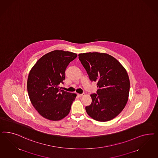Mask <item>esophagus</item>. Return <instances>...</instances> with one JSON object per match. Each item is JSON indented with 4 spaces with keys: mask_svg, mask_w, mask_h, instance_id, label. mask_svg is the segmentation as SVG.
Returning a JSON list of instances; mask_svg holds the SVG:
<instances>
[{
    "mask_svg": "<svg viewBox=\"0 0 158 158\" xmlns=\"http://www.w3.org/2000/svg\"><path fill=\"white\" fill-rule=\"evenodd\" d=\"M78 96L79 97H81L84 95V94H78Z\"/></svg>",
    "mask_w": 158,
    "mask_h": 158,
    "instance_id": "34e87169",
    "label": "esophagus"
}]
</instances>
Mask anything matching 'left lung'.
<instances>
[{"label": "left lung", "instance_id": "obj_1", "mask_svg": "<svg viewBox=\"0 0 158 158\" xmlns=\"http://www.w3.org/2000/svg\"><path fill=\"white\" fill-rule=\"evenodd\" d=\"M79 60L91 81L97 82V94L85 107L88 114L98 122L116 117L125 107L130 91V80L124 67L106 53L89 52L78 55Z\"/></svg>", "mask_w": 158, "mask_h": 158}]
</instances>
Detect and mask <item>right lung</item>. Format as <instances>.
<instances>
[{
    "label": "right lung",
    "instance_id": "add662e5",
    "mask_svg": "<svg viewBox=\"0 0 158 158\" xmlns=\"http://www.w3.org/2000/svg\"><path fill=\"white\" fill-rule=\"evenodd\" d=\"M77 54L68 51H52L36 61L29 73L27 91L33 106L42 117L60 120L68 115L77 95L61 89L65 71Z\"/></svg>",
    "mask_w": 158,
    "mask_h": 158
}]
</instances>
